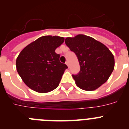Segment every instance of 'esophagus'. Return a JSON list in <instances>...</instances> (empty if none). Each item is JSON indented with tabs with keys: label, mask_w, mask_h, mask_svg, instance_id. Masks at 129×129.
Wrapping results in <instances>:
<instances>
[{
	"label": "esophagus",
	"mask_w": 129,
	"mask_h": 129,
	"mask_svg": "<svg viewBox=\"0 0 129 129\" xmlns=\"http://www.w3.org/2000/svg\"><path fill=\"white\" fill-rule=\"evenodd\" d=\"M66 64H67V65L68 66V68H69V62H68V61H67V62H66Z\"/></svg>",
	"instance_id": "esophagus-1"
}]
</instances>
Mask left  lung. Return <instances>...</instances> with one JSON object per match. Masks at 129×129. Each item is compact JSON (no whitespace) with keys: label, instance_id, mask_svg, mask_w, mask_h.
I'll list each match as a JSON object with an SVG mask.
<instances>
[{"label":"left lung","instance_id":"8db88e82","mask_svg":"<svg viewBox=\"0 0 129 129\" xmlns=\"http://www.w3.org/2000/svg\"><path fill=\"white\" fill-rule=\"evenodd\" d=\"M65 43L76 53L80 65L78 74L72 76L79 88L95 90L109 79L114 69V57L105 44L83 34L67 37Z\"/></svg>","mask_w":129,"mask_h":129}]
</instances>
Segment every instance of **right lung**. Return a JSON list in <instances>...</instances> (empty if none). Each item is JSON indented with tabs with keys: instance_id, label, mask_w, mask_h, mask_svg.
Masks as SVG:
<instances>
[{
	"instance_id": "right-lung-1",
	"label": "right lung",
	"mask_w": 129,
	"mask_h": 129,
	"mask_svg": "<svg viewBox=\"0 0 129 129\" xmlns=\"http://www.w3.org/2000/svg\"><path fill=\"white\" fill-rule=\"evenodd\" d=\"M64 38L45 35L33 41L20 52L16 60L17 71L29 88L39 93H47L59 85L68 67L59 61L55 49Z\"/></svg>"
}]
</instances>
